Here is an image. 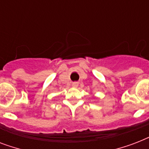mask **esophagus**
I'll list each match as a JSON object with an SVG mask.
<instances>
[{
    "instance_id": "obj_1",
    "label": "esophagus",
    "mask_w": 149,
    "mask_h": 149,
    "mask_svg": "<svg viewBox=\"0 0 149 149\" xmlns=\"http://www.w3.org/2000/svg\"><path fill=\"white\" fill-rule=\"evenodd\" d=\"M78 85H79V84H78L77 82H75V83H73V84H72V86H73V87H77V86H78Z\"/></svg>"
}]
</instances>
